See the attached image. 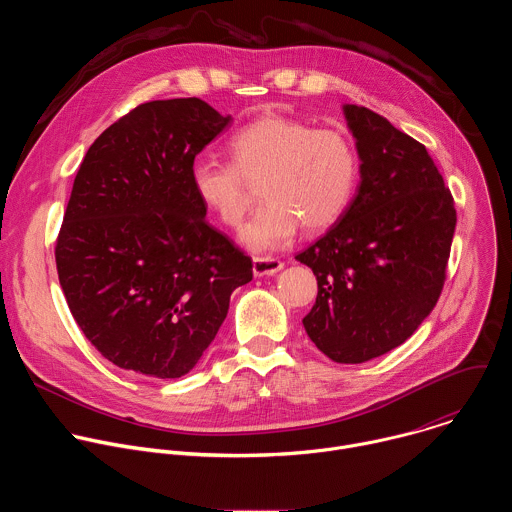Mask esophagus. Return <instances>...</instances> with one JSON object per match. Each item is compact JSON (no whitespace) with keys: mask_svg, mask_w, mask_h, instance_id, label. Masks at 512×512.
Wrapping results in <instances>:
<instances>
[{"mask_svg":"<svg viewBox=\"0 0 512 512\" xmlns=\"http://www.w3.org/2000/svg\"><path fill=\"white\" fill-rule=\"evenodd\" d=\"M281 269H283V261H279V259H273V257H255L253 259V273H255V277L275 275Z\"/></svg>","mask_w":512,"mask_h":512,"instance_id":"34e87169","label":"esophagus"}]
</instances>
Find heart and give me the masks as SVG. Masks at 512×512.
<instances>
[{
    "mask_svg": "<svg viewBox=\"0 0 512 512\" xmlns=\"http://www.w3.org/2000/svg\"><path fill=\"white\" fill-rule=\"evenodd\" d=\"M227 150V164L196 160L190 186L229 229L243 225L259 186L265 204L241 233L253 251L287 245L302 225L308 233L328 231L346 212L360 178L348 133L285 115L269 113L243 125Z\"/></svg>",
    "mask_w": 512,
    "mask_h": 512,
    "instance_id": "heart-1",
    "label": "heart"
}]
</instances>
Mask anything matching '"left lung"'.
I'll return each mask as SVG.
<instances>
[{
	"label": "left lung",
	"instance_id": "1",
	"mask_svg": "<svg viewBox=\"0 0 512 512\" xmlns=\"http://www.w3.org/2000/svg\"><path fill=\"white\" fill-rule=\"evenodd\" d=\"M360 184L340 221L296 255L318 279L304 328L334 362L403 344L440 300L456 208L425 145L379 113L344 105Z\"/></svg>",
	"mask_w": 512,
	"mask_h": 512
}]
</instances>
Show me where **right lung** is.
<instances>
[{"label": "right lung", "mask_w": 512, "mask_h": 512, "mask_svg": "<svg viewBox=\"0 0 512 512\" xmlns=\"http://www.w3.org/2000/svg\"><path fill=\"white\" fill-rule=\"evenodd\" d=\"M231 123L190 99L137 105L89 148L56 239L72 318L119 369L190 373L253 263L206 223L190 166Z\"/></svg>", "instance_id": "1"}]
</instances>
